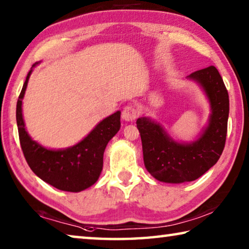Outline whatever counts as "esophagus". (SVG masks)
<instances>
[{
	"label": "esophagus",
	"instance_id": "34e87169",
	"mask_svg": "<svg viewBox=\"0 0 249 249\" xmlns=\"http://www.w3.org/2000/svg\"><path fill=\"white\" fill-rule=\"evenodd\" d=\"M140 115V113H138L137 108L133 107V105H127V107H125L123 112H122V119L126 122H133L137 119V116Z\"/></svg>",
	"mask_w": 249,
	"mask_h": 249
}]
</instances>
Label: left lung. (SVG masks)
<instances>
[{
  "label": "left lung",
  "mask_w": 249,
  "mask_h": 249,
  "mask_svg": "<svg viewBox=\"0 0 249 249\" xmlns=\"http://www.w3.org/2000/svg\"><path fill=\"white\" fill-rule=\"evenodd\" d=\"M188 79L203 89L211 105L209 124L196 141L176 142L149 117L136 122L146 169L161 182L182 183L200 178L217 162L225 146L230 100L220 72L210 66L195 71Z\"/></svg>",
  "instance_id": "8db88e82"
}]
</instances>
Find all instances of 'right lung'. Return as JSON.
<instances>
[{
  "instance_id": "1",
  "label": "right lung",
  "mask_w": 249,
  "mask_h": 249,
  "mask_svg": "<svg viewBox=\"0 0 249 249\" xmlns=\"http://www.w3.org/2000/svg\"><path fill=\"white\" fill-rule=\"evenodd\" d=\"M34 64L25 80L16 104V122L20 147L28 166L37 177L62 191L80 192L98 181L103 168V154L107 142L121 127V112L107 116L77 145L66 149H48L33 141L25 128L22 101Z\"/></svg>"
}]
</instances>
